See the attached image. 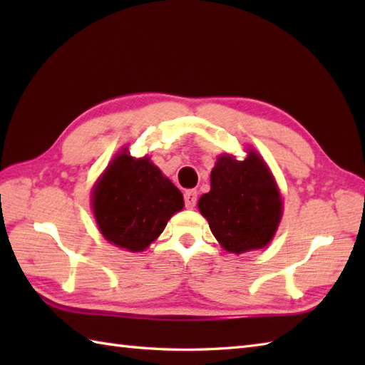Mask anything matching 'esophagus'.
<instances>
[{
	"label": "esophagus",
	"instance_id": "34e87169",
	"mask_svg": "<svg viewBox=\"0 0 365 365\" xmlns=\"http://www.w3.org/2000/svg\"><path fill=\"white\" fill-rule=\"evenodd\" d=\"M183 199H185V207L190 208V210H191V208L196 207V202H197V192H196L195 190L185 191Z\"/></svg>",
	"mask_w": 365,
	"mask_h": 365
}]
</instances>
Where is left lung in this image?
<instances>
[{
    "mask_svg": "<svg viewBox=\"0 0 365 365\" xmlns=\"http://www.w3.org/2000/svg\"><path fill=\"white\" fill-rule=\"evenodd\" d=\"M210 183L197 207L220 245L234 254L265 247L281 221L282 199L260 155L250 150L243 161L221 155Z\"/></svg>",
    "mask_w": 365,
    "mask_h": 365,
    "instance_id": "1",
    "label": "left lung"
}]
</instances>
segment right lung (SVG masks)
<instances>
[{"label": "right lung", "instance_id": "1", "mask_svg": "<svg viewBox=\"0 0 365 365\" xmlns=\"http://www.w3.org/2000/svg\"><path fill=\"white\" fill-rule=\"evenodd\" d=\"M183 208L180 190L150 158L119 153L92 191V210L108 242L131 252L144 251Z\"/></svg>", "mask_w": 365, "mask_h": 365}]
</instances>
